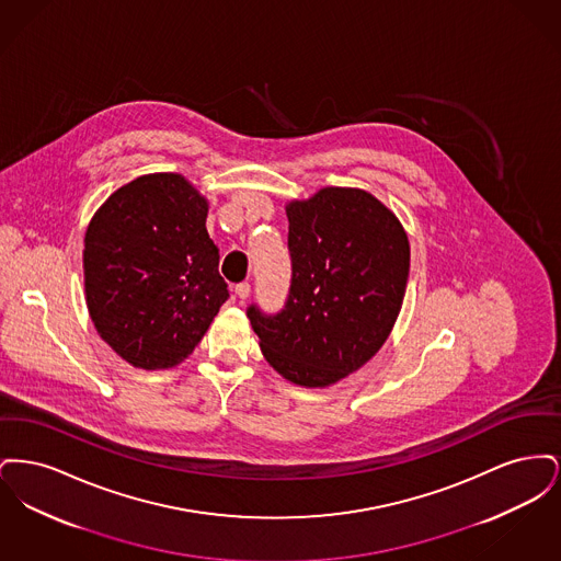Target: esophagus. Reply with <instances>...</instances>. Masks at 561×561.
<instances>
[{
  "label": "esophagus",
  "mask_w": 561,
  "mask_h": 561,
  "mask_svg": "<svg viewBox=\"0 0 561 561\" xmlns=\"http://www.w3.org/2000/svg\"><path fill=\"white\" fill-rule=\"evenodd\" d=\"M236 294H238V298H240V300H245V298L250 296V284H248V282H241V284H238V286H236Z\"/></svg>",
  "instance_id": "esophagus-1"
}]
</instances>
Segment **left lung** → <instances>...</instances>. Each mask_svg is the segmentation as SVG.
<instances>
[{"instance_id": "left-lung-1", "label": "left lung", "mask_w": 561, "mask_h": 561, "mask_svg": "<svg viewBox=\"0 0 561 561\" xmlns=\"http://www.w3.org/2000/svg\"><path fill=\"white\" fill-rule=\"evenodd\" d=\"M288 214L293 282L275 316L248 318L286 380L330 387L370 362L400 316L410 243L398 216L364 188L323 187Z\"/></svg>"}]
</instances>
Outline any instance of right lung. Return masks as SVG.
Here are the masks:
<instances>
[{
  "mask_svg": "<svg viewBox=\"0 0 561 561\" xmlns=\"http://www.w3.org/2000/svg\"><path fill=\"white\" fill-rule=\"evenodd\" d=\"M206 216L208 199L185 176L158 172L111 193L88 225V311L134 368L179 366L229 298Z\"/></svg>",
  "mask_w": 561,
  "mask_h": 561,
  "instance_id": "obj_1",
  "label": "right lung"
}]
</instances>
